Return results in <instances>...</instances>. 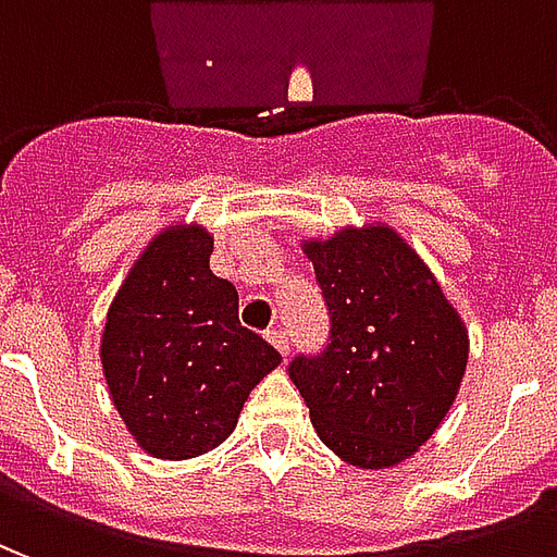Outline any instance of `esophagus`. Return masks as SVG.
I'll list each match as a JSON object with an SVG mask.
<instances>
[{"mask_svg":"<svg viewBox=\"0 0 557 557\" xmlns=\"http://www.w3.org/2000/svg\"><path fill=\"white\" fill-rule=\"evenodd\" d=\"M265 337H268V343H271V346L280 351V355H286V351H289V334H286L283 327H271Z\"/></svg>","mask_w":557,"mask_h":557,"instance_id":"obj_1","label":"esophagus"}]
</instances>
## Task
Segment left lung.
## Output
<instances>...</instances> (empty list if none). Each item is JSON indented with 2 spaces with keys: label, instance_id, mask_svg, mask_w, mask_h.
I'll use <instances>...</instances> for the list:
<instances>
[{
  "label": "left lung",
  "instance_id": "1",
  "mask_svg": "<svg viewBox=\"0 0 557 557\" xmlns=\"http://www.w3.org/2000/svg\"><path fill=\"white\" fill-rule=\"evenodd\" d=\"M331 310V343L289 375L313 430L349 466L394 468L418 454L454 406L468 327L430 265L391 223L304 238Z\"/></svg>",
  "mask_w": 557,
  "mask_h": 557
}]
</instances>
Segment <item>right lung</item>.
Segmentation results:
<instances>
[{"instance_id": "add662e5", "label": "right lung", "mask_w": 557, "mask_h": 557, "mask_svg": "<svg viewBox=\"0 0 557 557\" xmlns=\"http://www.w3.org/2000/svg\"><path fill=\"white\" fill-rule=\"evenodd\" d=\"M214 235L172 223L143 247L115 292L101 367L115 411L154 459H190L223 444L244 403L280 363L238 322V292L208 268Z\"/></svg>"}]
</instances>
